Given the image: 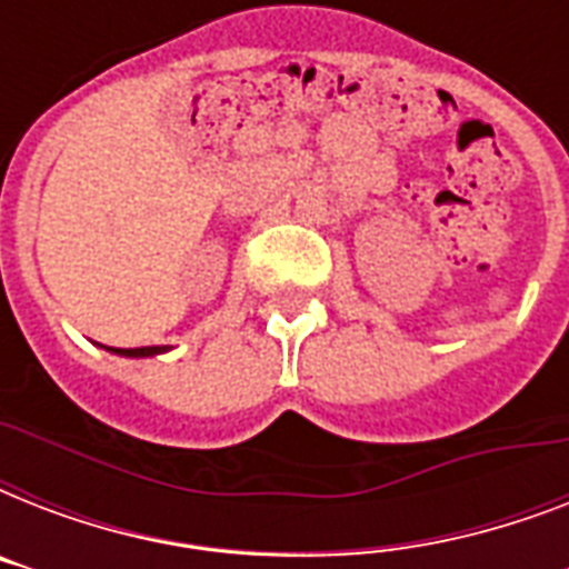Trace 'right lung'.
<instances>
[{
    "label": "right lung",
    "instance_id": "right-lung-1",
    "mask_svg": "<svg viewBox=\"0 0 569 569\" xmlns=\"http://www.w3.org/2000/svg\"><path fill=\"white\" fill-rule=\"evenodd\" d=\"M111 355L120 357H156L164 355V351H171V346H147V348H109Z\"/></svg>",
    "mask_w": 569,
    "mask_h": 569
}]
</instances>
